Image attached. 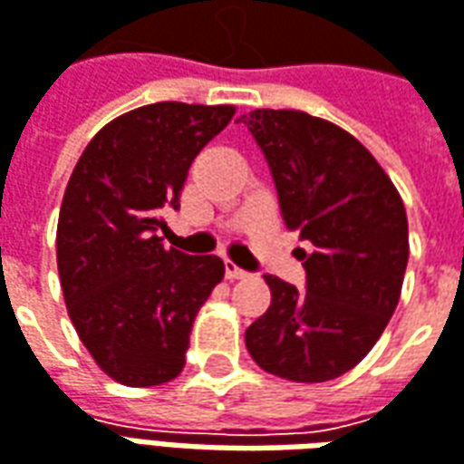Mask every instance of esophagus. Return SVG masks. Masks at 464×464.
<instances>
[{"label":"esophagus","mask_w":464,"mask_h":464,"mask_svg":"<svg viewBox=\"0 0 464 464\" xmlns=\"http://www.w3.org/2000/svg\"><path fill=\"white\" fill-rule=\"evenodd\" d=\"M248 274L238 268V266L233 264V261H226V278H231V281H238V278H246Z\"/></svg>","instance_id":"obj_1"}]
</instances>
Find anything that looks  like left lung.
I'll use <instances>...</instances> for the list:
<instances>
[{"label":"left lung","instance_id":"8db88e82","mask_svg":"<svg viewBox=\"0 0 464 464\" xmlns=\"http://www.w3.org/2000/svg\"><path fill=\"white\" fill-rule=\"evenodd\" d=\"M246 125L271 165L306 291L266 274L271 306L246 329L258 367L288 382H329L356 367L400 304L410 258L397 188L352 132L301 110H254Z\"/></svg>","mask_w":464,"mask_h":464}]
</instances>
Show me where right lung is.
<instances>
[{"label": "right lung", "instance_id": "add662e5", "mask_svg": "<svg viewBox=\"0 0 464 464\" xmlns=\"http://www.w3.org/2000/svg\"><path fill=\"white\" fill-rule=\"evenodd\" d=\"M233 105L155 102L110 120L74 165L57 221V271L80 342L110 379L155 387L186 367L190 329L226 266L165 248L188 168Z\"/></svg>", "mask_w": 464, "mask_h": 464}]
</instances>
